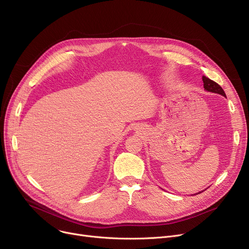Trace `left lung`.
Returning <instances> with one entry per match:
<instances>
[{
	"mask_svg": "<svg viewBox=\"0 0 249 249\" xmlns=\"http://www.w3.org/2000/svg\"><path fill=\"white\" fill-rule=\"evenodd\" d=\"M203 82H204V88L206 90L208 91H212V93H216V94H220L222 96L226 97L224 89H222L217 83H215L214 81L210 80V78L203 75Z\"/></svg>",
	"mask_w": 249,
	"mask_h": 249,
	"instance_id": "obj_1",
	"label": "left lung"
}]
</instances>
